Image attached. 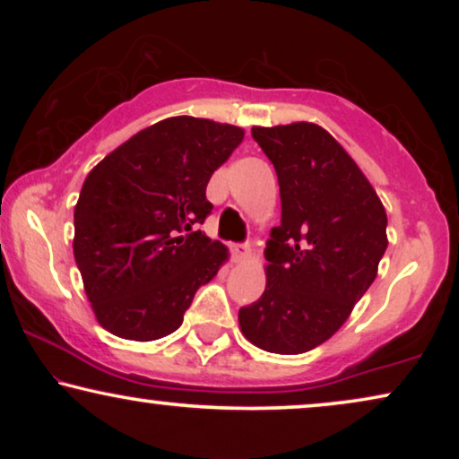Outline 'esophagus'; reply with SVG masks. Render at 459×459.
Segmentation results:
<instances>
[{"label":"esophagus","instance_id":"esophagus-1","mask_svg":"<svg viewBox=\"0 0 459 459\" xmlns=\"http://www.w3.org/2000/svg\"><path fill=\"white\" fill-rule=\"evenodd\" d=\"M231 253H234L236 261H244L248 256L250 248H248V244H234V247H231Z\"/></svg>","mask_w":459,"mask_h":459}]
</instances>
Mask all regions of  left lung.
I'll return each instance as SVG.
<instances>
[{"instance_id":"1","label":"left lung","mask_w":459,"mask_h":459,"mask_svg":"<svg viewBox=\"0 0 459 459\" xmlns=\"http://www.w3.org/2000/svg\"><path fill=\"white\" fill-rule=\"evenodd\" d=\"M278 173L281 221L267 240V286L238 313L242 334L269 353L328 341L353 311L388 247L378 194L344 148L313 123L253 127Z\"/></svg>"}]
</instances>
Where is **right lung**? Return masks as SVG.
Segmentation results:
<instances>
[{"instance_id":"obj_1","label":"right lung","mask_w":459,"mask_h":459,"mask_svg":"<svg viewBox=\"0 0 459 459\" xmlns=\"http://www.w3.org/2000/svg\"><path fill=\"white\" fill-rule=\"evenodd\" d=\"M244 131L171 117L140 131L87 175L74 206V261L98 322L127 341H156L184 322L228 248L198 230L206 184Z\"/></svg>"}]
</instances>
